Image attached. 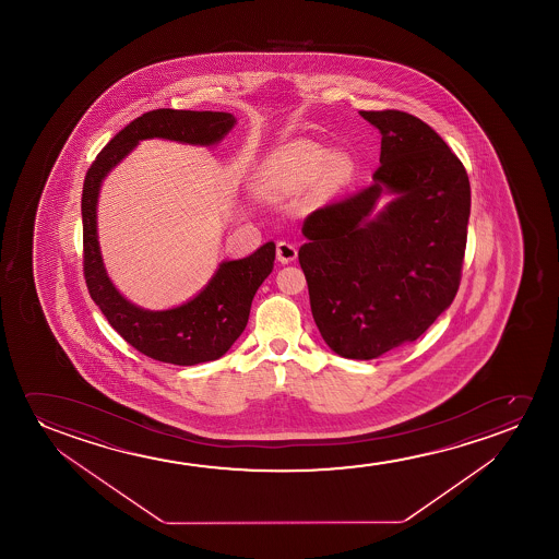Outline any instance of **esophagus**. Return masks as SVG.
I'll use <instances>...</instances> for the list:
<instances>
[{"instance_id":"esophagus-1","label":"esophagus","mask_w":559,"mask_h":559,"mask_svg":"<svg viewBox=\"0 0 559 559\" xmlns=\"http://www.w3.org/2000/svg\"><path fill=\"white\" fill-rule=\"evenodd\" d=\"M296 258H298V248L292 245V242L281 240L276 245V260L281 261V263H292Z\"/></svg>"}]
</instances>
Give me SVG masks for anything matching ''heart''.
<instances>
[{
	"mask_svg": "<svg viewBox=\"0 0 559 559\" xmlns=\"http://www.w3.org/2000/svg\"><path fill=\"white\" fill-rule=\"evenodd\" d=\"M345 158L332 154L313 141H292L278 148L267 164L265 189L271 192L286 191L292 185L309 183L322 176H342Z\"/></svg>",
	"mask_w": 559,
	"mask_h": 559,
	"instance_id": "b5f03b06",
	"label": "heart"
}]
</instances>
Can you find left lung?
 <instances>
[{
	"instance_id": "1",
	"label": "left lung",
	"mask_w": 559,
	"mask_h": 559,
	"mask_svg": "<svg viewBox=\"0 0 559 559\" xmlns=\"http://www.w3.org/2000/svg\"><path fill=\"white\" fill-rule=\"evenodd\" d=\"M382 133L367 189L307 215L299 265L332 352L370 360L411 344L459 292L469 219L462 162L420 118L360 110ZM391 193L383 209L377 200Z\"/></svg>"
}]
</instances>
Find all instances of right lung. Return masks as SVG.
I'll return each instance as SVG.
<instances>
[{
	"label": "right lung",
	"mask_w": 559,
	"mask_h": 559,
	"mask_svg": "<svg viewBox=\"0 0 559 559\" xmlns=\"http://www.w3.org/2000/svg\"><path fill=\"white\" fill-rule=\"evenodd\" d=\"M235 123L237 118L229 112L151 110L118 131L87 169L82 194L85 283L110 326L151 359L192 367L229 352L245 332L255 292L273 271L275 242H265L240 260L222 261L206 286L181 306L151 311L123 298L103 263L97 235L100 185L145 139L214 146L222 143Z\"/></svg>",
	"instance_id": "right-lung-1"
}]
</instances>
